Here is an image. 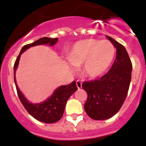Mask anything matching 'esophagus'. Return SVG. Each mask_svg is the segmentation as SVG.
Masks as SVG:
<instances>
[{"label": "esophagus", "instance_id": "34e87169", "mask_svg": "<svg viewBox=\"0 0 146 146\" xmlns=\"http://www.w3.org/2000/svg\"><path fill=\"white\" fill-rule=\"evenodd\" d=\"M76 85H77V87L78 88V89H80L82 88V82H81V81H80V80L76 81Z\"/></svg>", "mask_w": 146, "mask_h": 146}]
</instances>
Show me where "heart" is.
<instances>
[{
  "label": "heart",
  "mask_w": 146,
  "mask_h": 146,
  "mask_svg": "<svg viewBox=\"0 0 146 146\" xmlns=\"http://www.w3.org/2000/svg\"><path fill=\"white\" fill-rule=\"evenodd\" d=\"M115 55L114 45L108 40L86 39L77 42L69 55L72 65H82V73L90 78L98 77L108 70Z\"/></svg>",
  "instance_id": "heart-1"
}]
</instances>
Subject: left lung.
Masks as SVG:
<instances>
[{
	"label": "left lung",
	"instance_id": "8db88e82",
	"mask_svg": "<svg viewBox=\"0 0 146 146\" xmlns=\"http://www.w3.org/2000/svg\"><path fill=\"white\" fill-rule=\"evenodd\" d=\"M107 38L116 48V57L111 69L100 79L83 82L88 94L84 109L94 120H106L116 114L126 99L131 78L132 64L128 52L121 44Z\"/></svg>",
	"mask_w": 146,
	"mask_h": 146
}]
</instances>
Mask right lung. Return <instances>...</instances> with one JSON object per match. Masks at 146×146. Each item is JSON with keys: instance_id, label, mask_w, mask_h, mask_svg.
Listing matches in <instances>:
<instances>
[{"instance_id": "add662e5", "label": "right lung", "mask_w": 146, "mask_h": 146, "mask_svg": "<svg viewBox=\"0 0 146 146\" xmlns=\"http://www.w3.org/2000/svg\"><path fill=\"white\" fill-rule=\"evenodd\" d=\"M58 40V38H48V37H43L33 43L23 46L20 54L17 58L15 66H14V78H15V86H16L18 96L20 102L31 115H32L33 118L38 121L47 123H55L62 118L67 100L72 96V94L77 90L75 81H73L69 85L62 86L58 88L54 91L52 96L49 97L44 102L39 103V104H31L27 100L26 98H25L24 95L22 94L18 88L16 79H15V72L19 64L20 55L24 51L28 50L30 47L36 46V45L49 44L50 46H52L56 44Z\"/></svg>"}]
</instances>
